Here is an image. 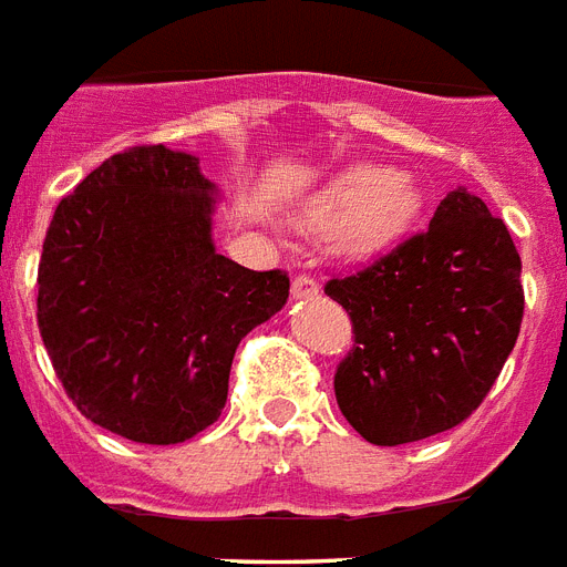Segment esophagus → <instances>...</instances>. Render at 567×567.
<instances>
[{
    "label": "esophagus",
    "mask_w": 567,
    "mask_h": 567,
    "mask_svg": "<svg viewBox=\"0 0 567 567\" xmlns=\"http://www.w3.org/2000/svg\"><path fill=\"white\" fill-rule=\"evenodd\" d=\"M318 295V284L310 275H295L292 278V298H312Z\"/></svg>",
    "instance_id": "1"
}]
</instances>
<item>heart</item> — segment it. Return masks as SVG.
Masks as SVG:
<instances>
[{"label": "heart", "instance_id": "obj_1", "mask_svg": "<svg viewBox=\"0 0 567 567\" xmlns=\"http://www.w3.org/2000/svg\"><path fill=\"white\" fill-rule=\"evenodd\" d=\"M423 196L409 173L357 165L321 185L301 205L307 231H330L341 257H373L391 249L414 226Z\"/></svg>", "mask_w": 567, "mask_h": 567}]
</instances>
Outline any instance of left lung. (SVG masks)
Listing matches in <instances>:
<instances>
[{"instance_id":"obj_1","label":"left lung","mask_w":567,"mask_h":567,"mask_svg":"<svg viewBox=\"0 0 567 567\" xmlns=\"http://www.w3.org/2000/svg\"><path fill=\"white\" fill-rule=\"evenodd\" d=\"M324 292L353 324L336 402L373 446L449 432L478 409L525 316L522 257L504 219L463 188L425 231L396 243Z\"/></svg>"}]
</instances>
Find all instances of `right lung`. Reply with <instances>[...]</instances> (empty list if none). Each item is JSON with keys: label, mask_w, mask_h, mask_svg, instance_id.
Returning <instances> with one entry per match:
<instances>
[{"label": "right lung", "mask_w": 567, "mask_h": 567, "mask_svg": "<svg viewBox=\"0 0 567 567\" xmlns=\"http://www.w3.org/2000/svg\"><path fill=\"white\" fill-rule=\"evenodd\" d=\"M210 190L196 156L133 147L63 196L45 231L42 344L83 417L133 443L217 423L237 344L289 298L287 272L217 255Z\"/></svg>", "instance_id": "right-lung-1"}]
</instances>
